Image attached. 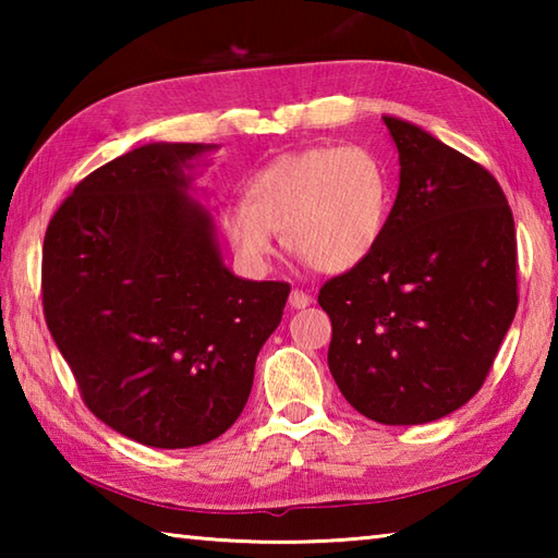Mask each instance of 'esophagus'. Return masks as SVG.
<instances>
[{"label":"esophagus","instance_id":"34e87169","mask_svg":"<svg viewBox=\"0 0 558 558\" xmlns=\"http://www.w3.org/2000/svg\"><path fill=\"white\" fill-rule=\"evenodd\" d=\"M313 305V298L307 295V292H302V290H292L290 292V307L292 310H305V307H310Z\"/></svg>","mask_w":558,"mask_h":558}]
</instances>
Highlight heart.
<instances>
[{
  "label": "heart",
  "instance_id": "b5f03b06",
  "mask_svg": "<svg viewBox=\"0 0 558 558\" xmlns=\"http://www.w3.org/2000/svg\"><path fill=\"white\" fill-rule=\"evenodd\" d=\"M391 209L389 172L372 149L319 145L280 155L223 211V233L248 268L270 258L272 233L329 276L362 266L381 243Z\"/></svg>",
  "mask_w": 558,
  "mask_h": 558
}]
</instances>
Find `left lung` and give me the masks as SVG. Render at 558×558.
<instances>
[{
    "instance_id": "8db88e82",
    "label": "left lung",
    "mask_w": 558,
    "mask_h": 558,
    "mask_svg": "<svg viewBox=\"0 0 558 558\" xmlns=\"http://www.w3.org/2000/svg\"><path fill=\"white\" fill-rule=\"evenodd\" d=\"M399 194L381 243L327 280V364L344 399L386 426H418L480 391L517 313L512 209L485 167L384 116Z\"/></svg>"
}]
</instances>
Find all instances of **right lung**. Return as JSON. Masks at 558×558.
<instances>
[{"label": "right lung", "instance_id": "add662e5", "mask_svg": "<svg viewBox=\"0 0 558 558\" xmlns=\"http://www.w3.org/2000/svg\"><path fill=\"white\" fill-rule=\"evenodd\" d=\"M216 145L149 143L90 172L46 229L41 292L88 409L149 448L204 446L251 396L288 282L223 266L192 179Z\"/></svg>", "mask_w": 558, "mask_h": 558}]
</instances>
